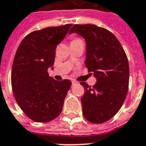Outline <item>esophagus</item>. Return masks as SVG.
I'll list each match as a JSON object with an SVG mask.
<instances>
[{
	"mask_svg": "<svg viewBox=\"0 0 146 146\" xmlns=\"http://www.w3.org/2000/svg\"><path fill=\"white\" fill-rule=\"evenodd\" d=\"M77 83H78V82H77L76 81H75V80H73V81H72V84H73V85H76V84Z\"/></svg>",
	"mask_w": 146,
	"mask_h": 146,
	"instance_id": "esophagus-1",
	"label": "esophagus"
}]
</instances>
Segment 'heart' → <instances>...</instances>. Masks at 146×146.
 Masks as SVG:
<instances>
[{
  "label": "heart",
  "mask_w": 146,
  "mask_h": 146,
  "mask_svg": "<svg viewBox=\"0 0 146 146\" xmlns=\"http://www.w3.org/2000/svg\"><path fill=\"white\" fill-rule=\"evenodd\" d=\"M78 40H81L79 38H74L72 40V41H71V42H75V41H78Z\"/></svg>",
  "instance_id": "1"
}]
</instances>
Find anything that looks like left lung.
I'll return each instance as SVG.
<instances>
[{
  "mask_svg": "<svg viewBox=\"0 0 146 146\" xmlns=\"http://www.w3.org/2000/svg\"><path fill=\"white\" fill-rule=\"evenodd\" d=\"M77 33L86 40L85 64L97 79L94 85L85 82L82 97V115L93 124L106 122L119 111L129 86L127 57L112 32L95 25H74L69 34Z\"/></svg>",
  "mask_w": 146,
  "mask_h": 146,
  "instance_id": "8db88e82",
  "label": "left lung"
}]
</instances>
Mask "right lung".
I'll return each instance as SVG.
<instances>
[{
  "mask_svg": "<svg viewBox=\"0 0 146 146\" xmlns=\"http://www.w3.org/2000/svg\"><path fill=\"white\" fill-rule=\"evenodd\" d=\"M71 26L67 24L31 32L17 48L12 67V89L18 105L34 121L48 122L62 111L72 82L54 80L48 76V68L54 64L57 45Z\"/></svg>",
  "mask_w": 146,
  "mask_h": 146,
  "instance_id": "add662e5",
  "label": "right lung"
}]
</instances>
